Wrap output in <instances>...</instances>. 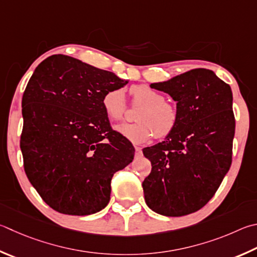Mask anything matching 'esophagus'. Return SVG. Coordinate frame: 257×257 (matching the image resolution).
Segmentation results:
<instances>
[{"instance_id": "1", "label": "esophagus", "mask_w": 257, "mask_h": 257, "mask_svg": "<svg viewBox=\"0 0 257 257\" xmlns=\"http://www.w3.org/2000/svg\"><path fill=\"white\" fill-rule=\"evenodd\" d=\"M135 155L136 156H142V154H143V152H142V148H139V147H135Z\"/></svg>"}]
</instances>
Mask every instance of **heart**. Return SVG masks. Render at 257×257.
<instances>
[{
  "mask_svg": "<svg viewBox=\"0 0 257 257\" xmlns=\"http://www.w3.org/2000/svg\"><path fill=\"white\" fill-rule=\"evenodd\" d=\"M130 95L134 105L142 106L136 113L137 122L116 125V132L121 136L134 144H143L154 136L162 139L174 133L180 121L179 110L173 103L165 101L162 92L141 84L130 87ZM102 108L110 120L123 119L127 112L123 91L121 88L106 91L102 96Z\"/></svg>",
  "mask_w": 257,
  "mask_h": 257,
  "instance_id": "b5f03b06",
  "label": "heart"
}]
</instances>
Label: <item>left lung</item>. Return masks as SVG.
Segmentation results:
<instances>
[{
  "mask_svg": "<svg viewBox=\"0 0 257 257\" xmlns=\"http://www.w3.org/2000/svg\"><path fill=\"white\" fill-rule=\"evenodd\" d=\"M151 87L177 102L180 121L164 142L143 149L152 163L143 182L145 201L163 216H185L206 206L230 169L235 136L231 88L206 68Z\"/></svg>",
  "mask_w": 257,
  "mask_h": 257,
  "instance_id": "8db88e82",
  "label": "left lung"
}]
</instances>
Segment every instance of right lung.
Here are the masks:
<instances>
[{"label":"right lung","instance_id":"right-lung-1","mask_svg":"<svg viewBox=\"0 0 257 257\" xmlns=\"http://www.w3.org/2000/svg\"><path fill=\"white\" fill-rule=\"evenodd\" d=\"M128 81L69 56L41 62L22 96L23 167L56 211L87 216L110 201L111 179L135 148L111 128L102 96Z\"/></svg>","mask_w":257,"mask_h":257}]
</instances>
